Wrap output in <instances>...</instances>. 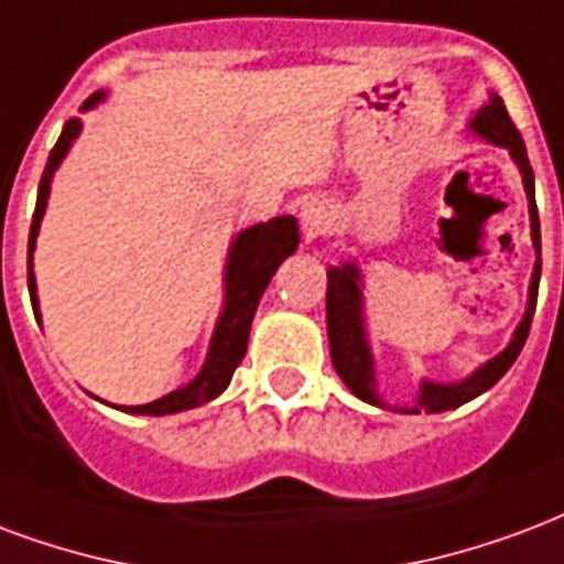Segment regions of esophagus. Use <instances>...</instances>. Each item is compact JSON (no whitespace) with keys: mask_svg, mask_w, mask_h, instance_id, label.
Instances as JSON below:
<instances>
[{"mask_svg":"<svg viewBox=\"0 0 564 564\" xmlns=\"http://www.w3.org/2000/svg\"><path fill=\"white\" fill-rule=\"evenodd\" d=\"M325 224H328V208H325V203H319V199H314V203H307L302 212V229L307 239H314L316 232H323Z\"/></svg>","mask_w":564,"mask_h":564,"instance_id":"34e87169","label":"esophagus"}]
</instances>
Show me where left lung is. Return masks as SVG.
I'll return each instance as SVG.
<instances>
[{"mask_svg":"<svg viewBox=\"0 0 564 564\" xmlns=\"http://www.w3.org/2000/svg\"><path fill=\"white\" fill-rule=\"evenodd\" d=\"M478 137H484L487 143L502 145L511 152L514 164L523 173V187L529 197V220H532V245L538 250L535 271H532V283H529V302L523 323L517 325L511 344L505 346L502 352L490 358L487 365L475 370L473 377H466L463 382H421L419 398L412 406H403V412H445L454 406H463L466 400L478 398L487 388H494L499 379L508 373V367L514 365L520 349L527 344L529 325H532V314H535L538 302V278H541V224H538V206H535V176L529 166L527 145L523 137L511 122V116L505 110V104L499 95H490V101L484 104L481 110L475 112V119L469 122ZM325 323H328V346H332V365H335L337 377L344 379L346 388L361 398L365 403L382 406V400L377 394V377H373V356L367 346L365 332V307H361V271L356 262H344V265H328V290H325Z\"/></svg>","mask_w":564,"mask_h":564,"instance_id":"obj_1","label":"left lung"}]
</instances>
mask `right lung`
<instances>
[{"label": "right lung", "instance_id": "obj_1", "mask_svg": "<svg viewBox=\"0 0 564 564\" xmlns=\"http://www.w3.org/2000/svg\"><path fill=\"white\" fill-rule=\"evenodd\" d=\"M101 98L104 91H95L89 101L83 104V110H91ZM77 133H80V119L65 122L62 137L50 152L41 185H37L35 215H32V229H29V295H32V311H35L37 319H41V314H37L35 274H32V250H35L37 227H41L44 208H47L50 178L56 173V166L62 164V158L68 154L70 143L77 140ZM295 248H299V220L293 215H281V218H271L265 224H257V227L241 229L236 241H232V248H229L227 278H224V290H227L224 311H220L215 335H212V344H208L203 370L187 386L170 391L164 398L143 403V406H122V410L133 412V415H173V412L194 410V406H203L208 400L218 398L220 391L229 386V379L236 373L245 352H248L250 323H253L257 304H260L262 293L269 286L271 274L278 271V265L290 253H295Z\"/></svg>", "mask_w": 564, "mask_h": 564}]
</instances>
